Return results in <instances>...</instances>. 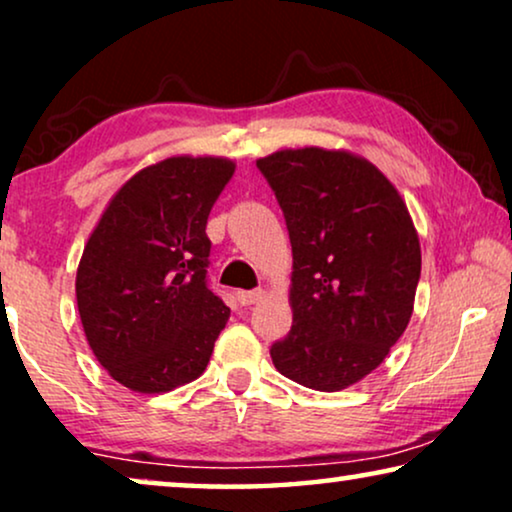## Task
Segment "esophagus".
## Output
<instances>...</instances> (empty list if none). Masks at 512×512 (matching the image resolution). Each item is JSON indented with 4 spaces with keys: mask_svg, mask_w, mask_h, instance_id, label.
<instances>
[{
    "mask_svg": "<svg viewBox=\"0 0 512 512\" xmlns=\"http://www.w3.org/2000/svg\"><path fill=\"white\" fill-rule=\"evenodd\" d=\"M235 296H237V303L247 307V305H254V303H258V300L263 298V289H254V291H237Z\"/></svg>",
    "mask_w": 512,
    "mask_h": 512,
    "instance_id": "obj_1",
    "label": "esophagus"
}]
</instances>
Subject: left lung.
Instances as JSON below:
<instances>
[{"label": "left lung", "instance_id": "obj_1", "mask_svg": "<svg viewBox=\"0 0 512 512\" xmlns=\"http://www.w3.org/2000/svg\"><path fill=\"white\" fill-rule=\"evenodd\" d=\"M256 167L293 249V326L272 363L303 387L340 391L380 366L410 321L422 251L408 207L345 151H277Z\"/></svg>", "mask_w": 512, "mask_h": 512}]
</instances>
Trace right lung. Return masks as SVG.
<instances>
[{
  "instance_id": "obj_1",
  "label": "right lung",
  "mask_w": 512,
  "mask_h": 512,
  "mask_svg": "<svg viewBox=\"0 0 512 512\" xmlns=\"http://www.w3.org/2000/svg\"><path fill=\"white\" fill-rule=\"evenodd\" d=\"M235 165L167 158L109 202L76 272L88 345L123 387L163 394L202 375L230 310L209 289L205 233Z\"/></svg>"
}]
</instances>
